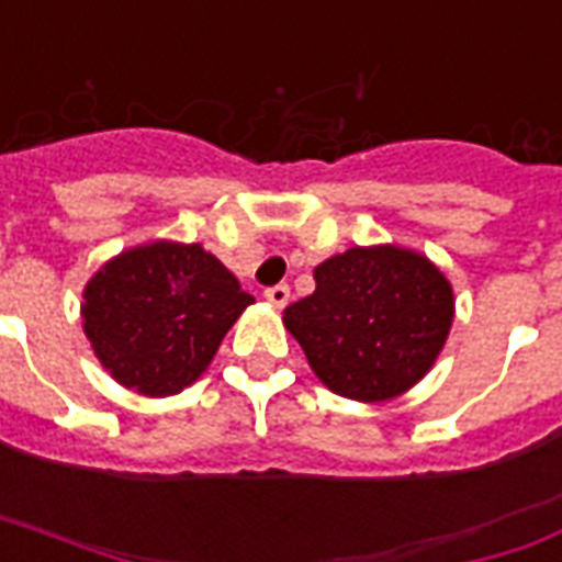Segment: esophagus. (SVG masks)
I'll list each match as a JSON object with an SVG mask.
<instances>
[{"mask_svg":"<svg viewBox=\"0 0 562 562\" xmlns=\"http://www.w3.org/2000/svg\"><path fill=\"white\" fill-rule=\"evenodd\" d=\"M269 304H276V307H284L286 299H290V286L286 284H276V286H267V293H263Z\"/></svg>","mask_w":562,"mask_h":562,"instance_id":"1","label":"esophagus"}]
</instances>
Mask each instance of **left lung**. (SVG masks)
Wrapping results in <instances>:
<instances>
[{"label": "left lung", "mask_w": 562, "mask_h": 562, "mask_svg": "<svg viewBox=\"0 0 562 562\" xmlns=\"http://www.w3.org/2000/svg\"><path fill=\"white\" fill-rule=\"evenodd\" d=\"M316 290L284 325L322 384L355 402H386L428 375L454 322L448 278L425 255L355 246L313 269Z\"/></svg>", "instance_id": "obj_1"}]
</instances>
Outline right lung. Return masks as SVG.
I'll return each instance as SVG.
<instances>
[{"instance_id":"obj_1","label":"right lung","mask_w":562,"mask_h":562,"mask_svg":"<svg viewBox=\"0 0 562 562\" xmlns=\"http://www.w3.org/2000/svg\"><path fill=\"white\" fill-rule=\"evenodd\" d=\"M251 302L199 243L155 240L116 255L87 281L81 319L111 378L160 398L181 393L211 367Z\"/></svg>"}]
</instances>
